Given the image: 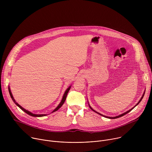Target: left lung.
I'll list each match as a JSON object with an SVG mask.
<instances>
[{
    "mask_svg": "<svg viewBox=\"0 0 152 152\" xmlns=\"http://www.w3.org/2000/svg\"><path fill=\"white\" fill-rule=\"evenodd\" d=\"M144 94H145V91H144V93H143V95L142 96V97H141V99L139 100V102H138V103L134 107H132V108H131V110H129V111H126V112H125L124 113H123V114H121V115H118V116H116V117H107V116H106V115H102V114H100V113H97V112H96V111H94L93 109V108L90 106V105L89 104V106H90V109H91L93 111H94L95 113H97L98 114H99V115H102V116H103V117H106V118H110V119H115V118H119V117H122V116H123V115H124L125 114H127V113H129L130 111H131L133 109H134V108L135 107V106H137L140 103V102L141 101V100L142 99V98H143V97H144Z\"/></svg>",
    "mask_w": 152,
    "mask_h": 152,
    "instance_id": "obj_1",
    "label": "left lung"
}]
</instances>
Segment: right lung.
<instances>
[{
	"label": "right lung",
	"mask_w": 152,
	"mask_h": 152,
	"mask_svg": "<svg viewBox=\"0 0 152 152\" xmlns=\"http://www.w3.org/2000/svg\"><path fill=\"white\" fill-rule=\"evenodd\" d=\"M70 88H71V86H70L66 90V91H65V93H64V96H63V97H62V99L61 102H60V103L58 104V106L55 108V109L52 111V113H53V112H55V111H58V110L59 109V108L62 106V104H64V103L65 102V101H66V97H67V94H68V93H69V90H70ZM8 90H9V93H10V96H11V99H12V101L15 103V104L17 106H18L20 108V109H21V110L23 111L24 112H25L26 114H28V115H31V116H32V117H44V116L46 115V114H33V113H31V112H29V111H28L26 110L25 109H24L23 107H21L19 104H18V103L15 102V99H14L13 96H12V93H11V90H10V87H8Z\"/></svg>",
	"instance_id": "add662e5"
}]
</instances>
